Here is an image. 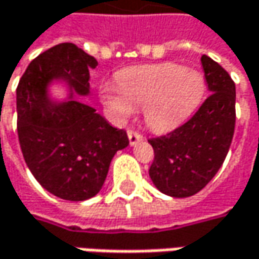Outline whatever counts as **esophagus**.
<instances>
[{"instance_id": "esophagus-1", "label": "esophagus", "mask_w": 259, "mask_h": 259, "mask_svg": "<svg viewBox=\"0 0 259 259\" xmlns=\"http://www.w3.org/2000/svg\"><path fill=\"white\" fill-rule=\"evenodd\" d=\"M127 136H129L130 145H136V144H139L141 141H144V136H142L141 133L135 132V130H129V132H127Z\"/></svg>"}]
</instances>
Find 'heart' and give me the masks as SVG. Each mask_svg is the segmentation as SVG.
<instances>
[{
    "instance_id": "obj_1",
    "label": "heart",
    "mask_w": 259,
    "mask_h": 259,
    "mask_svg": "<svg viewBox=\"0 0 259 259\" xmlns=\"http://www.w3.org/2000/svg\"><path fill=\"white\" fill-rule=\"evenodd\" d=\"M118 84L105 81L99 87L101 101L117 123H124L144 109L147 126L166 133L185 123L206 93L203 74L178 63H157L121 71Z\"/></svg>"
}]
</instances>
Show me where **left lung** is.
I'll list each match as a JSON object with an SVG mask.
<instances>
[{
	"label": "left lung",
	"mask_w": 259,
	"mask_h": 259,
	"mask_svg": "<svg viewBox=\"0 0 259 259\" xmlns=\"http://www.w3.org/2000/svg\"><path fill=\"white\" fill-rule=\"evenodd\" d=\"M201 66L210 96L181 127L153 138L150 178L170 197H190L217 175L231 145L236 124V85L228 72L209 56Z\"/></svg>",
	"instance_id": "8db88e82"
}]
</instances>
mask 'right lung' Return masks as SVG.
Listing matches in <instances>:
<instances>
[{
    "instance_id": "add662e5",
    "label": "right lung",
    "mask_w": 259,
    "mask_h": 259,
    "mask_svg": "<svg viewBox=\"0 0 259 259\" xmlns=\"http://www.w3.org/2000/svg\"><path fill=\"white\" fill-rule=\"evenodd\" d=\"M98 60L72 42L58 44L29 63L16 90L17 135L32 175L50 194L82 201L104 187L112 157L129 145L95 108L74 99L90 93L89 69ZM53 81L68 85L66 101H52Z\"/></svg>"
}]
</instances>
